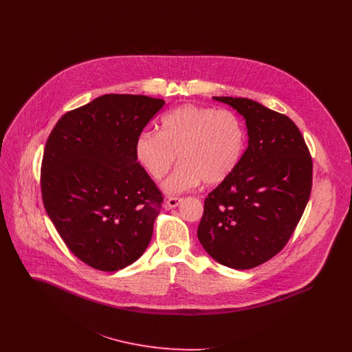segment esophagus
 I'll return each mask as SVG.
<instances>
[{
  "mask_svg": "<svg viewBox=\"0 0 352 352\" xmlns=\"http://www.w3.org/2000/svg\"><path fill=\"white\" fill-rule=\"evenodd\" d=\"M184 201L182 198H177V197H171V198H168V201H166V204H168L170 208H174V207H178L181 203Z\"/></svg>",
  "mask_w": 352,
  "mask_h": 352,
  "instance_id": "34e87169",
  "label": "esophagus"
}]
</instances>
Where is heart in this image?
<instances>
[{
	"instance_id": "b5f03b06",
	"label": "heart",
	"mask_w": 352,
	"mask_h": 352,
	"mask_svg": "<svg viewBox=\"0 0 352 352\" xmlns=\"http://www.w3.org/2000/svg\"><path fill=\"white\" fill-rule=\"evenodd\" d=\"M247 134L232 111L184 104L161 120L160 132L145 131L134 142V157L151 179L161 181L175 165H182L164 184L178 194L201 182L215 186L228 179L239 166Z\"/></svg>"
}]
</instances>
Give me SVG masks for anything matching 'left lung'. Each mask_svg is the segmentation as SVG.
<instances>
[{"label":"left lung","mask_w":352,"mask_h":352,"mask_svg":"<svg viewBox=\"0 0 352 352\" xmlns=\"http://www.w3.org/2000/svg\"><path fill=\"white\" fill-rule=\"evenodd\" d=\"M214 99L244 118L248 148L234 174L206 198L198 239L219 264L254 268L294 232L311 192V155L287 116L251 99Z\"/></svg>","instance_id":"1"}]
</instances>
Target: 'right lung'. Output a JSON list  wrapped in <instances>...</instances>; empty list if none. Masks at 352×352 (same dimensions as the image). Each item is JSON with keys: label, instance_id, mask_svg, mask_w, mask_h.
Masks as SVG:
<instances>
[{"label": "right lung", "instance_id": "obj_1", "mask_svg": "<svg viewBox=\"0 0 352 352\" xmlns=\"http://www.w3.org/2000/svg\"><path fill=\"white\" fill-rule=\"evenodd\" d=\"M162 99L109 94L63 115L46 142L41 188L68 250L115 272L148 248L164 197L134 157V142Z\"/></svg>", "mask_w": 352, "mask_h": 352}]
</instances>
